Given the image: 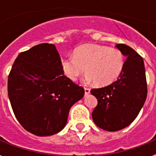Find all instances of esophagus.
Here are the masks:
<instances>
[{
	"mask_svg": "<svg viewBox=\"0 0 156 156\" xmlns=\"http://www.w3.org/2000/svg\"><path fill=\"white\" fill-rule=\"evenodd\" d=\"M84 92L86 94H88L90 93V88H87V87H84Z\"/></svg>",
	"mask_w": 156,
	"mask_h": 156,
	"instance_id": "obj_1",
	"label": "esophagus"
}]
</instances>
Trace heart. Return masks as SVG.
Segmentation results:
<instances>
[{
	"instance_id": "b5f03b06",
	"label": "heart",
	"mask_w": 156,
	"mask_h": 156,
	"mask_svg": "<svg viewBox=\"0 0 156 156\" xmlns=\"http://www.w3.org/2000/svg\"><path fill=\"white\" fill-rule=\"evenodd\" d=\"M62 69L76 80L86 69L87 80L105 86L116 80L123 71L124 57L120 50L98 44H84L75 48L73 57L62 59Z\"/></svg>"
}]
</instances>
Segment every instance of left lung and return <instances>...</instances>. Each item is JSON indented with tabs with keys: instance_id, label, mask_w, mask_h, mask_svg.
<instances>
[{
	"instance_id": "obj_1",
	"label": "left lung",
	"mask_w": 156,
	"mask_h": 156,
	"mask_svg": "<svg viewBox=\"0 0 156 156\" xmlns=\"http://www.w3.org/2000/svg\"><path fill=\"white\" fill-rule=\"evenodd\" d=\"M116 48L126 57L123 71L113 83L93 88L98 105L92 118L98 127L107 131H118L135 119L147 96V83L143 58L125 44Z\"/></svg>"
}]
</instances>
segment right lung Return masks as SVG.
I'll return each mask as SVG.
<instances>
[{
	"mask_svg": "<svg viewBox=\"0 0 156 156\" xmlns=\"http://www.w3.org/2000/svg\"><path fill=\"white\" fill-rule=\"evenodd\" d=\"M8 96L16 119L37 136L61 131L69 110L84 89L66 77L54 44L41 43L22 51L8 76Z\"/></svg>",
	"mask_w": 156,
	"mask_h": 156,
	"instance_id": "obj_1",
	"label": "right lung"
}]
</instances>
